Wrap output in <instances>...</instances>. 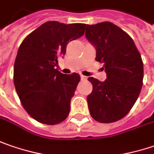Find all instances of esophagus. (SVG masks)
Masks as SVG:
<instances>
[{"instance_id": "obj_1", "label": "esophagus", "mask_w": 154, "mask_h": 154, "mask_svg": "<svg viewBox=\"0 0 154 154\" xmlns=\"http://www.w3.org/2000/svg\"><path fill=\"white\" fill-rule=\"evenodd\" d=\"M81 79H82V80H86V79H87V77H86V76H84V75H81Z\"/></svg>"}]
</instances>
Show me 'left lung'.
<instances>
[{
    "instance_id": "left-lung-1",
    "label": "left lung",
    "mask_w": 154,
    "mask_h": 154,
    "mask_svg": "<svg viewBox=\"0 0 154 154\" xmlns=\"http://www.w3.org/2000/svg\"><path fill=\"white\" fill-rule=\"evenodd\" d=\"M86 38L97 51L96 60L103 64L104 82L89 77L93 85L87 97L90 116L102 123L123 118L140 93L143 62L133 38L115 24L105 21L87 25Z\"/></svg>"
}]
</instances>
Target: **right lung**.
Listing matches in <instances>:
<instances>
[{"instance_id": "add662e5", "label": "right lung", "mask_w": 154, "mask_h": 154, "mask_svg": "<svg viewBox=\"0 0 154 154\" xmlns=\"http://www.w3.org/2000/svg\"><path fill=\"white\" fill-rule=\"evenodd\" d=\"M85 26L47 21L25 38L19 47L14 84L24 109L38 122L60 123L70 113L80 76L65 75L56 67L67 44L83 36Z\"/></svg>"}]
</instances>
